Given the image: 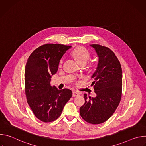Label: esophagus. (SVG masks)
I'll use <instances>...</instances> for the list:
<instances>
[{"instance_id": "obj_1", "label": "esophagus", "mask_w": 146, "mask_h": 146, "mask_svg": "<svg viewBox=\"0 0 146 146\" xmlns=\"http://www.w3.org/2000/svg\"><path fill=\"white\" fill-rule=\"evenodd\" d=\"M73 96L74 97V96H78L79 95V93L76 91H73Z\"/></svg>"}]
</instances>
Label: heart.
I'll return each instance as SVG.
<instances>
[{
  "instance_id": "heart-1",
  "label": "heart",
  "mask_w": 146,
  "mask_h": 146,
  "mask_svg": "<svg viewBox=\"0 0 146 146\" xmlns=\"http://www.w3.org/2000/svg\"><path fill=\"white\" fill-rule=\"evenodd\" d=\"M72 55L81 65H86L91 58V54L90 51L86 48L82 47H79L75 48L72 52ZM63 62L64 58H62L59 60V65L61 66L63 64Z\"/></svg>"
}]
</instances>
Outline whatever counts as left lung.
I'll list each match as a JSON object with an SVG mask.
<instances>
[{
	"mask_svg": "<svg viewBox=\"0 0 146 146\" xmlns=\"http://www.w3.org/2000/svg\"><path fill=\"white\" fill-rule=\"evenodd\" d=\"M99 57L96 70L92 78L96 96L84 95L85 103L80 108L82 119L92 124H100L114 114L122 96V73L120 62L110 48L92 44Z\"/></svg>",
	"mask_w": 146,
	"mask_h": 146,
	"instance_id": "8db88e82",
	"label": "left lung"
}]
</instances>
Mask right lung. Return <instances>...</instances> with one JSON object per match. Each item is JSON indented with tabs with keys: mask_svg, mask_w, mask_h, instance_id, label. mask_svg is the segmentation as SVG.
Returning <instances> with one entry per match:
<instances>
[{
	"mask_svg": "<svg viewBox=\"0 0 146 146\" xmlns=\"http://www.w3.org/2000/svg\"><path fill=\"white\" fill-rule=\"evenodd\" d=\"M71 46L46 44L35 50L25 69L27 102L34 115L44 122L56 120L72 96L69 89L58 90L50 85L51 76L58 70L62 56Z\"/></svg>",
	"mask_w": 146,
	"mask_h": 146,
	"instance_id": "right-lung-1",
	"label": "right lung"
}]
</instances>
